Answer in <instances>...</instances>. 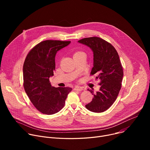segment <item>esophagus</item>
<instances>
[{"mask_svg": "<svg viewBox=\"0 0 150 150\" xmlns=\"http://www.w3.org/2000/svg\"><path fill=\"white\" fill-rule=\"evenodd\" d=\"M74 90L78 91H81L83 90V88L80 86H75L74 88Z\"/></svg>", "mask_w": 150, "mask_h": 150, "instance_id": "1", "label": "esophagus"}]
</instances>
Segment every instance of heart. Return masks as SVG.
<instances>
[{
  "label": "heart",
  "mask_w": 150,
  "mask_h": 150,
  "mask_svg": "<svg viewBox=\"0 0 150 150\" xmlns=\"http://www.w3.org/2000/svg\"><path fill=\"white\" fill-rule=\"evenodd\" d=\"M82 53L81 52H76L74 54H78V53Z\"/></svg>",
  "instance_id": "b5f03b06"
}]
</instances>
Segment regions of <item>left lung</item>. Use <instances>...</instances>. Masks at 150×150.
<instances>
[{
    "label": "left lung",
    "instance_id": "obj_1",
    "mask_svg": "<svg viewBox=\"0 0 150 150\" xmlns=\"http://www.w3.org/2000/svg\"><path fill=\"white\" fill-rule=\"evenodd\" d=\"M78 42L93 51L94 62L91 75L101 81L98 91L94 93L88 89L94 97L85 108L93 112H103L113 104L121 88L123 71L119 54L111 44L100 37L84 38Z\"/></svg>",
    "mask_w": 150,
    "mask_h": 150
}]
</instances>
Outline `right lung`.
I'll list each match as a JSON object with an SVG mask.
<instances>
[{
    "instance_id": "add662e5",
    "label": "right lung",
    "mask_w": 150,
    "mask_h": 150,
    "mask_svg": "<svg viewBox=\"0 0 150 150\" xmlns=\"http://www.w3.org/2000/svg\"><path fill=\"white\" fill-rule=\"evenodd\" d=\"M71 41H43L27 54L23 66L24 90L35 108L41 113L53 115L64 107L69 87H54L49 78L55 70L57 52L70 44Z\"/></svg>"
}]
</instances>
